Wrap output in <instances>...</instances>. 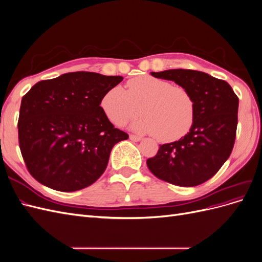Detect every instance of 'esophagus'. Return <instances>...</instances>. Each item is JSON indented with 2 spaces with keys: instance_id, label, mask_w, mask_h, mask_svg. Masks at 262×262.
<instances>
[{
  "instance_id": "obj_1",
  "label": "esophagus",
  "mask_w": 262,
  "mask_h": 262,
  "mask_svg": "<svg viewBox=\"0 0 262 262\" xmlns=\"http://www.w3.org/2000/svg\"><path fill=\"white\" fill-rule=\"evenodd\" d=\"M130 140L133 142H139L142 140V138L139 136H136V134H130Z\"/></svg>"
}]
</instances>
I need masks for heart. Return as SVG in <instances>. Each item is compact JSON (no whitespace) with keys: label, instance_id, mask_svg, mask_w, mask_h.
Masks as SVG:
<instances>
[{"label":"heart","instance_id":"b5f03b06","mask_svg":"<svg viewBox=\"0 0 262 262\" xmlns=\"http://www.w3.org/2000/svg\"><path fill=\"white\" fill-rule=\"evenodd\" d=\"M126 90L114 86L101 98L100 106L116 125H124L136 118L141 108L143 114L133 123L141 133L169 143L184 138L191 130L195 119V101L182 86L150 75H141L126 82Z\"/></svg>","mask_w":262,"mask_h":262}]
</instances>
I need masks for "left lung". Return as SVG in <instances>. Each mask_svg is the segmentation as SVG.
Wrapping results in <instances>:
<instances>
[{
    "label": "left lung",
    "instance_id": "1",
    "mask_svg": "<svg viewBox=\"0 0 262 262\" xmlns=\"http://www.w3.org/2000/svg\"><path fill=\"white\" fill-rule=\"evenodd\" d=\"M154 77L185 87L195 101L191 130L160 145L146 161L154 176L171 185L194 187L212 178L231 155L237 130L238 97L227 82L194 70L152 72Z\"/></svg>",
    "mask_w": 262,
    "mask_h": 262
}]
</instances>
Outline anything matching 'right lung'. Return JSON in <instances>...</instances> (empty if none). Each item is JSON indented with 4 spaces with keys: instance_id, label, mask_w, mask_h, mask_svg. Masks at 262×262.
Here are the masks:
<instances>
[{
    "instance_id": "obj_1",
    "label": "right lung",
    "mask_w": 262,
    "mask_h": 262,
    "mask_svg": "<svg viewBox=\"0 0 262 262\" xmlns=\"http://www.w3.org/2000/svg\"><path fill=\"white\" fill-rule=\"evenodd\" d=\"M122 80L81 71L38 82L23 97L19 148L37 181L72 192L102 175L114 145L129 139L100 107L104 94Z\"/></svg>"
}]
</instances>
